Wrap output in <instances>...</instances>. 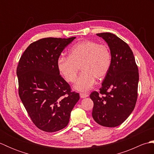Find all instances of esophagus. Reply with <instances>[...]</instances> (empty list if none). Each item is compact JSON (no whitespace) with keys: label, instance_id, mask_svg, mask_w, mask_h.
Segmentation results:
<instances>
[{"label":"esophagus","instance_id":"34e87169","mask_svg":"<svg viewBox=\"0 0 154 154\" xmlns=\"http://www.w3.org/2000/svg\"><path fill=\"white\" fill-rule=\"evenodd\" d=\"M88 96H89V94H87L80 93V97L82 98V99H83V98H86V97H87Z\"/></svg>","mask_w":154,"mask_h":154}]
</instances>
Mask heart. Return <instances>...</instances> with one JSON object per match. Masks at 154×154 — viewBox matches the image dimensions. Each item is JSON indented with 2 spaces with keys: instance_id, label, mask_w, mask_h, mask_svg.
<instances>
[{
  "instance_id": "b5f03b06",
  "label": "heart",
  "mask_w": 154,
  "mask_h": 154,
  "mask_svg": "<svg viewBox=\"0 0 154 154\" xmlns=\"http://www.w3.org/2000/svg\"><path fill=\"white\" fill-rule=\"evenodd\" d=\"M112 63L109 47L93 40L75 44L69 52V56H60L57 68L67 82L73 83L78 72H82L74 85V89L81 92L90 90L96 79L102 80L106 76Z\"/></svg>"
}]
</instances>
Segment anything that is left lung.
<instances>
[{
  "label": "left lung",
  "mask_w": 154,
  "mask_h": 154,
  "mask_svg": "<svg viewBox=\"0 0 154 154\" xmlns=\"http://www.w3.org/2000/svg\"><path fill=\"white\" fill-rule=\"evenodd\" d=\"M97 35L108 44L112 63L99 92L93 91L90 94L94 103L92 116L101 126L116 127L134 109L138 98V68L133 52L125 42L109 32Z\"/></svg>",
  "instance_id": "left-lung-1"
}]
</instances>
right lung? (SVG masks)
I'll return each instance as SVG.
<instances>
[{"instance_id":"add662e5","label":"right lung","mask_w":154,"mask_h":154,"mask_svg":"<svg viewBox=\"0 0 154 154\" xmlns=\"http://www.w3.org/2000/svg\"><path fill=\"white\" fill-rule=\"evenodd\" d=\"M75 38L40 39L29 45L18 62L19 97L32 122L44 132L66 127L79 100V94L72 92L57 68L62 51Z\"/></svg>"}]
</instances>
